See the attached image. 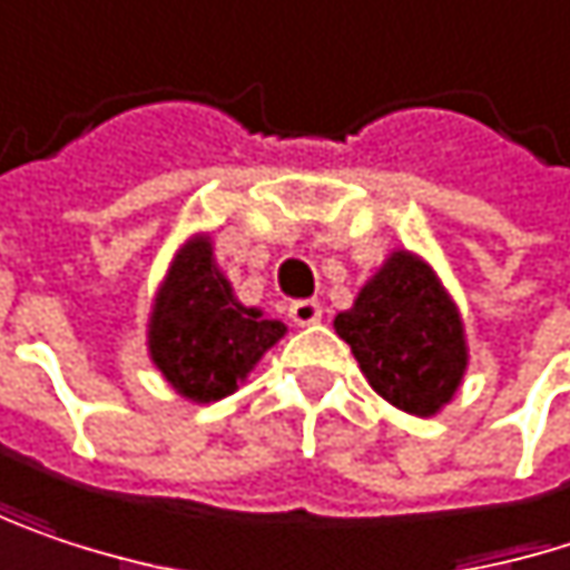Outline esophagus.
Here are the masks:
<instances>
[{"mask_svg": "<svg viewBox=\"0 0 570 570\" xmlns=\"http://www.w3.org/2000/svg\"><path fill=\"white\" fill-rule=\"evenodd\" d=\"M289 320L296 326H313L323 320V306L316 299H299V303H289Z\"/></svg>", "mask_w": 570, "mask_h": 570, "instance_id": "1", "label": "esophagus"}]
</instances>
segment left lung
I'll return each instance as SVG.
<instances>
[{
	"label": "left lung",
	"instance_id": "obj_1",
	"mask_svg": "<svg viewBox=\"0 0 570 570\" xmlns=\"http://www.w3.org/2000/svg\"><path fill=\"white\" fill-rule=\"evenodd\" d=\"M336 333L352 345L368 385L417 417L443 407L466 368L456 306L411 254L391 257L355 306L338 313Z\"/></svg>",
	"mask_w": 570,
	"mask_h": 570
}]
</instances>
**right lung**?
I'll list each match as a JSON object with an SVG mask.
<instances>
[{
  "label": "right lung",
  "instance_id": "1",
  "mask_svg": "<svg viewBox=\"0 0 570 570\" xmlns=\"http://www.w3.org/2000/svg\"><path fill=\"white\" fill-rule=\"evenodd\" d=\"M284 333V323L234 303L232 286L212 264V244L198 237L181 247L156 299L149 352L173 389L208 404L228 397Z\"/></svg>",
  "mask_w": 570,
  "mask_h": 570
}]
</instances>
